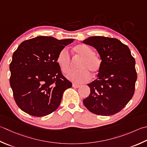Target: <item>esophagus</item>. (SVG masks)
<instances>
[{
    "mask_svg": "<svg viewBox=\"0 0 147 147\" xmlns=\"http://www.w3.org/2000/svg\"><path fill=\"white\" fill-rule=\"evenodd\" d=\"M80 85H78V84H76V83H73V87H74V88H79L80 87Z\"/></svg>",
    "mask_w": 147,
    "mask_h": 147,
    "instance_id": "obj_1",
    "label": "esophagus"
}]
</instances>
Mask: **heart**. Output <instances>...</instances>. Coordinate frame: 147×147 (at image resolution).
<instances>
[{
	"label": "heart",
	"mask_w": 147,
	"mask_h": 147,
	"mask_svg": "<svg viewBox=\"0 0 147 147\" xmlns=\"http://www.w3.org/2000/svg\"><path fill=\"white\" fill-rule=\"evenodd\" d=\"M76 57L80 58L78 64V69L70 71L67 78L76 83H82L87 82L90 76L88 72L95 74L101 67L102 60L95 53L90 47L86 45H78L73 49ZM57 63L64 73H67L70 69L71 59L70 55L66 49H63L59 53L57 57Z\"/></svg>",
	"instance_id": "obj_1"
}]
</instances>
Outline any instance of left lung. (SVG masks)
Instances as JSON below:
<instances>
[{
    "mask_svg": "<svg viewBox=\"0 0 147 147\" xmlns=\"http://www.w3.org/2000/svg\"><path fill=\"white\" fill-rule=\"evenodd\" d=\"M83 42L96 48L102 60L97 79L87 85L90 94L83 104L99 115L115 114L134 95L137 80L135 60L127 46L115 38L92 36Z\"/></svg>",
    "mask_w": 147,
    "mask_h": 147,
    "instance_id": "1",
    "label": "left lung"
}]
</instances>
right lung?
<instances>
[{"label": "right lung", "mask_w": 147, "mask_h": 147, "mask_svg": "<svg viewBox=\"0 0 147 147\" xmlns=\"http://www.w3.org/2000/svg\"><path fill=\"white\" fill-rule=\"evenodd\" d=\"M74 41L38 36L19 45L9 65V82L14 100L22 111L44 117L59 107L63 93L72 83L62 75L57 57Z\"/></svg>", "instance_id": "1"}]
</instances>
